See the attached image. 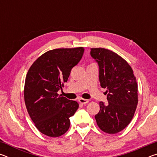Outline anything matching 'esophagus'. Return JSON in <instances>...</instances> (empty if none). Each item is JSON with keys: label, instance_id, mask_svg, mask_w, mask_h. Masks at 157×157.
Returning a JSON list of instances; mask_svg holds the SVG:
<instances>
[{"label": "esophagus", "instance_id": "1", "mask_svg": "<svg viewBox=\"0 0 157 157\" xmlns=\"http://www.w3.org/2000/svg\"><path fill=\"white\" fill-rule=\"evenodd\" d=\"M79 102L82 105H85V104H87V103L89 102V100L86 99H84V98H79Z\"/></svg>", "mask_w": 157, "mask_h": 157}]
</instances>
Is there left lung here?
I'll use <instances>...</instances> for the list:
<instances>
[{"mask_svg":"<svg viewBox=\"0 0 157 157\" xmlns=\"http://www.w3.org/2000/svg\"><path fill=\"white\" fill-rule=\"evenodd\" d=\"M91 56L99 66L102 88L107 89L108 102H100L95 116L98 126L107 134H116L128 125L138 104V84L131 66L111 50L91 48Z\"/></svg>","mask_w":157,"mask_h":157,"instance_id":"obj_1","label":"left lung"}]
</instances>
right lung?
I'll use <instances>...</instances> for the list:
<instances>
[{
  "mask_svg": "<svg viewBox=\"0 0 157 157\" xmlns=\"http://www.w3.org/2000/svg\"><path fill=\"white\" fill-rule=\"evenodd\" d=\"M84 51L83 47L49 50L29 68L24 86L25 106L35 127L48 136L64 134L70 127L69 118L79 107L76 101L59 95L57 91L62 89Z\"/></svg>",
  "mask_w": 157,
  "mask_h": 157,
  "instance_id": "right-lung-1",
  "label": "right lung"
}]
</instances>
